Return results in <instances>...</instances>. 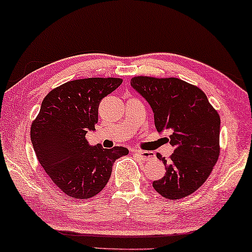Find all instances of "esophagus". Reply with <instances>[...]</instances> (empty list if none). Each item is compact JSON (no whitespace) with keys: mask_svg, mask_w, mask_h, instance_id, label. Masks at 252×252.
Instances as JSON below:
<instances>
[{"mask_svg":"<svg viewBox=\"0 0 252 252\" xmlns=\"http://www.w3.org/2000/svg\"><path fill=\"white\" fill-rule=\"evenodd\" d=\"M134 154H136L137 156H139L141 159L142 160H148V159H151V158H154V153H151V151H142V150H137V149H134L133 150Z\"/></svg>","mask_w":252,"mask_h":252,"instance_id":"obj_1","label":"esophagus"}]
</instances>
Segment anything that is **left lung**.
I'll use <instances>...</instances> for the list:
<instances>
[{
  "label": "left lung",
  "instance_id": "left-lung-1",
  "mask_svg": "<svg viewBox=\"0 0 252 252\" xmlns=\"http://www.w3.org/2000/svg\"><path fill=\"white\" fill-rule=\"evenodd\" d=\"M130 86L149 103L157 130L170 133L174 147L168 160L157 155L166 174L153 187L165 198L187 197L204 184L218 160V112L203 91L178 78L134 77Z\"/></svg>",
  "mask_w": 252,
  "mask_h": 252
}]
</instances>
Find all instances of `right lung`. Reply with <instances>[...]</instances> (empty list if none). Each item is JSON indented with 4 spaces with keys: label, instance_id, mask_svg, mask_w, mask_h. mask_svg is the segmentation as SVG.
Returning <instances> with one entry per match:
<instances>
[{
    "label": "right lung",
    "instance_id": "1",
    "mask_svg": "<svg viewBox=\"0 0 252 252\" xmlns=\"http://www.w3.org/2000/svg\"><path fill=\"white\" fill-rule=\"evenodd\" d=\"M122 82L119 78L68 81L43 98L32 123L31 140L41 166L70 197L97 195L108 184L116 159L128 155L124 147L104 149L86 140L98 122L99 102Z\"/></svg>",
    "mask_w": 252,
    "mask_h": 252
}]
</instances>
